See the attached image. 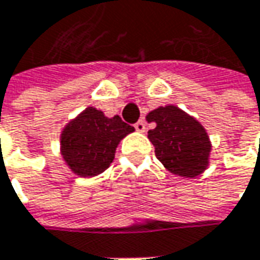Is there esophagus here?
I'll use <instances>...</instances> for the list:
<instances>
[{"mask_svg":"<svg viewBox=\"0 0 260 260\" xmlns=\"http://www.w3.org/2000/svg\"><path fill=\"white\" fill-rule=\"evenodd\" d=\"M135 127H136V130H137V132L143 133V132L146 130V123L143 121V120H139V121H137V123L135 124Z\"/></svg>","mask_w":260,"mask_h":260,"instance_id":"34e87169","label":"esophagus"}]
</instances>
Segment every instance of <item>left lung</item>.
Returning <instances> with one entry per match:
<instances>
[{"mask_svg": "<svg viewBox=\"0 0 260 260\" xmlns=\"http://www.w3.org/2000/svg\"><path fill=\"white\" fill-rule=\"evenodd\" d=\"M155 128L147 137L155 146V155L171 174L195 178L210 165L211 140L205 127L179 107H157L146 115Z\"/></svg>", "mask_w": 260, "mask_h": 260, "instance_id": "8db88e82", "label": "left lung"}]
</instances>
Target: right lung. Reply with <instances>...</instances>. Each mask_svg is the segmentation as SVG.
I'll return each instance as SVG.
<instances>
[{"instance_id":"add662e5","label":"right lung","mask_w":260,"mask_h":260,"mask_svg":"<svg viewBox=\"0 0 260 260\" xmlns=\"http://www.w3.org/2000/svg\"><path fill=\"white\" fill-rule=\"evenodd\" d=\"M133 132L135 127L118 115L107 117L101 110L88 107L62 128L60 155L71 172L92 178L113 164L118 143Z\"/></svg>"}]
</instances>
